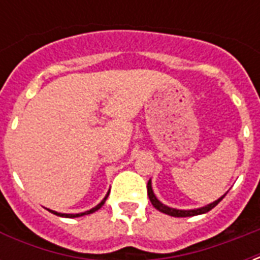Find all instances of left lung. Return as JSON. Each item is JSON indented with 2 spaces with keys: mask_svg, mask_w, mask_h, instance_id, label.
<instances>
[{
  "mask_svg": "<svg viewBox=\"0 0 260 260\" xmlns=\"http://www.w3.org/2000/svg\"><path fill=\"white\" fill-rule=\"evenodd\" d=\"M147 195H149V199H150V202H152V205L157 209L158 212L166 213V214L173 216V217H191V216H198V214L207 213L209 210H212L213 207L216 206V205H218V202L221 201L224 196H225L223 195L220 199H217V201H214L213 203H210V205H207V206L199 207V209H192V210H178V209H173V207L166 206V205H163L161 202L158 201L152 189V181L150 180H149V182H147Z\"/></svg>",
  "mask_w": 260,
  "mask_h": 260,
  "instance_id": "left-lung-1",
  "label": "left lung"
}]
</instances>
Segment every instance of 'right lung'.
<instances>
[{
    "mask_svg": "<svg viewBox=\"0 0 260 260\" xmlns=\"http://www.w3.org/2000/svg\"><path fill=\"white\" fill-rule=\"evenodd\" d=\"M108 193H110V192H107V195L104 196V199H103V201L100 202V203H99L97 206H94V207H93V209H90V210H87V212L78 213V214H67V213H57V212H54V210H50V212L54 213V214H57V216H61V217H80V216H85V214H90V213H94V212H96V210H99V209H100V207H102L103 205H104V202H106V199H107V198H108Z\"/></svg>",
    "mask_w": 260,
    "mask_h": 260,
    "instance_id": "right-lung-1",
    "label": "right lung"
}]
</instances>
